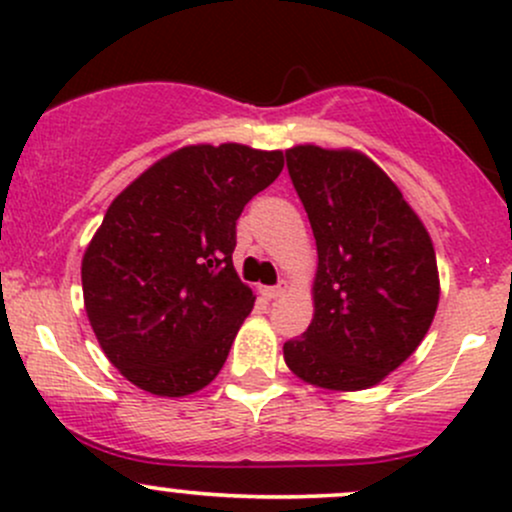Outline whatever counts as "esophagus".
Returning <instances> with one entry per match:
<instances>
[{
  "mask_svg": "<svg viewBox=\"0 0 512 512\" xmlns=\"http://www.w3.org/2000/svg\"><path fill=\"white\" fill-rule=\"evenodd\" d=\"M284 286L282 284H277V286H262V296H265V299H279V296H284Z\"/></svg>",
  "mask_w": 512,
  "mask_h": 512,
  "instance_id": "1",
  "label": "esophagus"
}]
</instances>
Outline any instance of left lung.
<instances>
[{"label":"left lung","mask_w":512,"mask_h":512,"mask_svg":"<svg viewBox=\"0 0 512 512\" xmlns=\"http://www.w3.org/2000/svg\"><path fill=\"white\" fill-rule=\"evenodd\" d=\"M286 167L318 247L313 320L284 342L306 384L362 391L418 350L440 301L435 247L401 189L359 150L294 145Z\"/></svg>","instance_id":"obj_1"}]
</instances>
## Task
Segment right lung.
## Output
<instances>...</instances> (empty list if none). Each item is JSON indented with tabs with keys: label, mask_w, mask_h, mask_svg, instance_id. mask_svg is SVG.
Instances as JSON below:
<instances>
[{
	"label": "right lung",
	"mask_w": 512,
	"mask_h": 512,
	"mask_svg": "<svg viewBox=\"0 0 512 512\" xmlns=\"http://www.w3.org/2000/svg\"><path fill=\"white\" fill-rule=\"evenodd\" d=\"M282 167V150L184 145L111 201L82 257L84 311L138 389L182 398L221 372L255 306L233 267L235 221Z\"/></svg>",
	"instance_id": "1"
}]
</instances>
